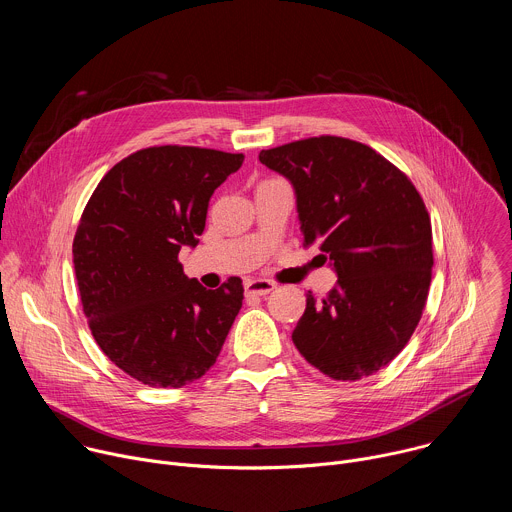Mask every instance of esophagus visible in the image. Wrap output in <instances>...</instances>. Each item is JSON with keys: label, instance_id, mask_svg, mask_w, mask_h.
Returning a JSON list of instances; mask_svg holds the SVG:
<instances>
[{"label": "esophagus", "instance_id": "esophagus-1", "mask_svg": "<svg viewBox=\"0 0 512 512\" xmlns=\"http://www.w3.org/2000/svg\"><path fill=\"white\" fill-rule=\"evenodd\" d=\"M275 289V283L269 279H247L245 281V296H267Z\"/></svg>", "mask_w": 512, "mask_h": 512}]
</instances>
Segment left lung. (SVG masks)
Listing matches in <instances>:
<instances>
[{"label":"left lung","instance_id":"left-lung-1","mask_svg":"<svg viewBox=\"0 0 512 512\" xmlns=\"http://www.w3.org/2000/svg\"><path fill=\"white\" fill-rule=\"evenodd\" d=\"M259 162L294 186L304 245L338 281L291 340L320 373L356 381L405 348L431 283V223L411 180L373 148L322 135L263 150Z\"/></svg>","mask_w":512,"mask_h":512}]
</instances>
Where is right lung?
Here are the masks:
<instances>
[{"label": "right lung", "mask_w": 512, "mask_h": 512, "mask_svg": "<svg viewBox=\"0 0 512 512\" xmlns=\"http://www.w3.org/2000/svg\"><path fill=\"white\" fill-rule=\"evenodd\" d=\"M243 160L188 145L139 150L85 206L72 243L83 312L101 350L143 385L200 379L243 306L239 277L206 289L178 261L182 247L198 245L210 196Z\"/></svg>", "instance_id": "1"}]
</instances>
